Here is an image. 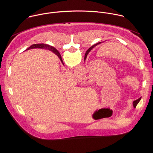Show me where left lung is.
Returning a JSON list of instances; mask_svg holds the SVG:
<instances>
[{
  "mask_svg": "<svg viewBox=\"0 0 153 153\" xmlns=\"http://www.w3.org/2000/svg\"><path fill=\"white\" fill-rule=\"evenodd\" d=\"M102 42H99V43H96V45H94L93 47H94V46H96L97 45H98V44H99V43H102ZM86 56H87V53L86 54H85V57H84V60H85V59H86ZM140 99H141V97H140L139 99H137V100H134V101H133V106H134V108H136V106H137V105L138 104V103L139 102V101L140 100Z\"/></svg>",
  "mask_w": 153,
  "mask_h": 153,
  "instance_id": "1",
  "label": "left lung"
}]
</instances>
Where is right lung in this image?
Masks as SVG:
<instances>
[{
  "mask_svg": "<svg viewBox=\"0 0 153 153\" xmlns=\"http://www.w3.org/2000/svg\"><path fill=\"white\" fill-rule=\"evenodd\" d=\"M34 48L46 49V50H50V51H51L52 52H53L54 54H56L59 57V58L60 60H61L62 63L63 64L60 53H59V51H58L55 48H54L53 47H51V46H50V45H47V44H43V43H38V44H34V45H31V46L30 47L28 48H27L26 50H30V49H34ZM91 50V47L90 48H89L88 50H87V51H86V53H89Z\"/></svg>",
  "mask_w": 153,
  "mask_h": 153,
  "instance_id": "add662e5",
  "label": "right lung"
}]
</instances>
